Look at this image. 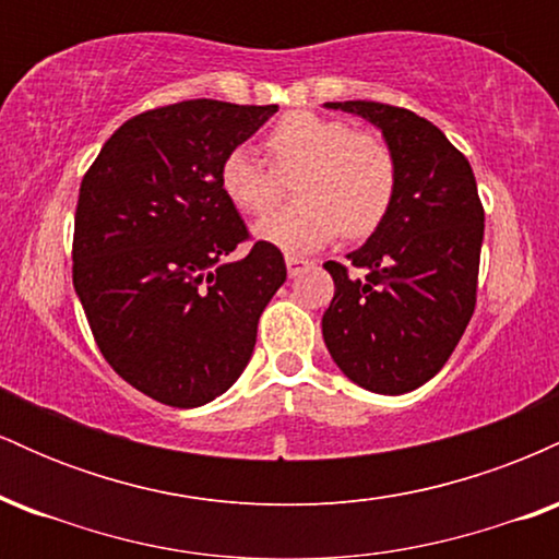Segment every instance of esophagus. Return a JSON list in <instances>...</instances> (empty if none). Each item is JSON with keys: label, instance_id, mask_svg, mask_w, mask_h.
<instances>
[{"label": "esophagus", "instance_id": "1", "mask_svg": "<svg viewBox=\"0 0 559 559\" xmlns=\"http://www.w3.org/2000/svg\"><path fill=\"white\" fill-rule=\"evenodd\" d=\"M312 262L310 260H301V258H286V271H288V278H297L305 271H310Z\"/></svg>", "mask_w": 559, "mask_h": 559}]
</instances>
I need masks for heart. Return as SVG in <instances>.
<instances>
[{"label":"heart","mask_w":559,"mask_h":559,"mask_svg":"<svg viewBox=\"0 0 559 559\" xmlns=\"http://www.w3.org/2000/svg\"><path fill=\"white\" fill-rule=\"evenodd\" d=\"M271 165L239 144L223 157V194L241 213L273 207L281 181H294L299 207L278 210L254 223V236L286 254L325 247L342 230L362 239L381 226L396 194V157L381 136L355 131L346 120L316 112H288L265 139Z\"/></svg>","instance_id":"heart-1"}]
</instances>
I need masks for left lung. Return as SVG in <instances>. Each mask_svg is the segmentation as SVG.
I'll list each match as a JSON object with an SVG mask.
<instances>
[{
	"mask_svg": "<svg viewBox=\"0 0 559 559\" xmlns=\"http://www.w3.org/2000/svg\"><path fill=\"white\" fill-rule=\"evenodd\" d=\"M325 107L381 131L396 157V194L346 265H323L336 286L323 312V342L357 386L407 394L444 368L476 307L484 243L476 176L463 152L420 115L362 99Z\"/></svg>",
	"mask_w": 559,
	"mask_h": 559,
	"instance_id": "obj_1",
	"label": "left lung"
}]
</instances>
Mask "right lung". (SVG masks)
<instances>
[{
	"mask_svg": "<svg viewBox=\"0 0 559 559\" xmlns=\"http://www.w3.org/2000/svg\"><path fill=\"white\" fill-rule=\"evenodd\" d=\"M275 112L217 99L141 112L81 181L73 286L94 342L123 381L170 407L234 386L286 281L273 243L228 260L249 234L217 178L226 152Z\"/></svg>",
	"mask_w": 559,
	"mask_h": 559,
	"instance_id": "obj_1",
	"label": "right lung"
}]
</instances>
